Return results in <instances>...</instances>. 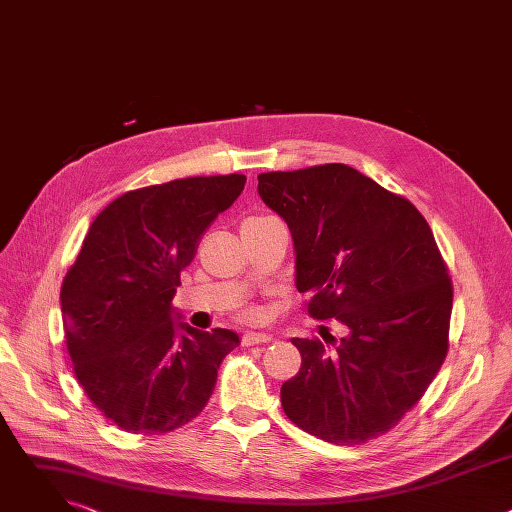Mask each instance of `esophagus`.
Returning <instances> with one entry per match:
<instances>
[{"label": "esophagus", "mask_w": 512, "mask_h": 512, "mask_svg": "<svg viewBox=\"0 0 512 512\" xmlns=\"http://www.w3.org/2000/svg\"><path fill=\"white\" fill-rule=\"evenodd\" d=\"M273 340V336H269V334H265V332H247L243 338H241V342H243V346H255V344H267V342H271Z\"/></svg>", "instance_id": "1"}]
</instances>
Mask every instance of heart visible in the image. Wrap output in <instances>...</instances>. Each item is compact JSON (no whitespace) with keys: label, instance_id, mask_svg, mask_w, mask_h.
<instances>
[{"label":"heart","instance_id":"1","mask_svg":"<svg viewBox=\"0 0 512 512\" xmlns=\"http://www.w3.org/2000/svg\"><path fill=\"white\" fill-rule=\"evenodd\" d=\"M265 221H269V216H249V218H245L241 227H251V225H259V223H265ZM247 316H253V314L249 312Z\"/></svg>","mask_w":512,"mask_h":512}]
</instances>
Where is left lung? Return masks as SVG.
Returning <instances> with one entry per match:
<instances>
[{
    "mask_svg": "<svg viewBox=\"0 0 512 512\" xmlns=\"http://www.w3.org/2000/svg\"><path fill=\"white\" fill-rule=\"evenodd\" d=\"M287 223L296 287L316 320L346 336L291 338L300 373L281 385L285 415L338 446L389 431L421 399L448 352L452 281L421 212L344 164L257 176Z\"/></svg>",
    "mask_w": 512,
    "mask_h": 512,
    "instance_id": "left-lung-1",
    "label": "left lung"
}]
</instances>
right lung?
<instances>
[{
  "instance_id": "obj_1",
  "label": "right lung",
  "mask_w": 512,
  "mask_h": 512,
  "mask_svg": "<svg viewBox=\"0 0 512 512\" xmlns=\"http://www.w3.org/2000/svg\"><path fill=\"white\" fill-rule=\"evenodd\" d=\"M247 178L196 176L125 192L89 227L62 281L60 308L75 375L93 405L129 433L192 421L239 346L227 328L196 330L172 306L180 273Z\"/></svg>"
}]
</instances>
